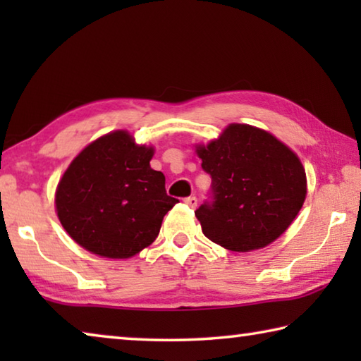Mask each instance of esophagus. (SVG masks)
<instances>
[{"mask_svg":"<svg viewBox=\"0 0 361 361\" xmlns=\"http://www.w3.org/2000/svg\"><path fill=\"white\" fill-rule=\"evenodd\" d=\"M185 204L191 207V209H195L197 207V197L195 195H189V197L185 199Z\"/></svg>","mask_w":361,"mask_h":361,"instance_id":"esophagus-1","label":"esophagus"}]
</instances>
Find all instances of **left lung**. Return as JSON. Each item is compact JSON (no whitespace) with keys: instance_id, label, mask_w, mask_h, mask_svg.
<instances>
[{"instance_id":"left-lung-1","label":"left lung","mask_w":361,"mask_h":361,"mask_svg":"<svg viewBox=\"0 0 361 361\" xmlns=\"http://www.w3.org/2000/svg\"><path fill=\"white\" fill-rule=\"evenodd\" d=\"M195 151L212 176L209 199L195 210L212 242L231 252L262 248L282 235L301 210L307 192L304 167L271 133L231 124Z\"/></svg>"}]
</instances>
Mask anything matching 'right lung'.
<instances>
[{"mask_svg":"<svg viewBox=\"0 0 361 361\" xmlns=\"http://www.w3.org/2000/svg\"><path fill=\"white\" fill-rule=\"evenodd\" d=\"M154 149L111 132L75 157L60 180L56 209L70 237L105 258H130L151 245L166 213L178 202L166 176L152 170Z\"/></svg>","mask_w":361,"mask_h":361,"instance_id":"add662e5","label":"right lung"}]
</instances>
